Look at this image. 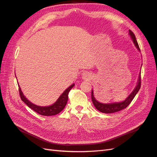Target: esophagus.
<instances>
[{"mask_svg": "<svg viewBox=\"0 0 157 157\" xmlns=\"http://www.w3.org/2000/svg\"><path fill=\"white\" fill-rule=\"evenodd\" d=\"M90 74H88V73H83V75H82V78H83L84 79L88 80V79L90 78Z\"/></svg>", "mask_w": 157, "mask_h": 157, "instance_id": "34e87169", "label": "esophagus"}]
</instances>
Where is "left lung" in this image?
Masks as SVG:
<instances>
[{
    "mask_svg": "<svg viewBox=\"0 0 157 157\" xmlns=\"http://www.w3.org/2000/svg\"><path fill=\"white\" fill-rule=\"evenodd\" d=\"M129 34L131 36V39H132L133 42H134L136 47L137 48V50H140L138 43H137L134 33H133L131 30H129ZM141 72H140V75H139L138 81H137L136 88H134V90H133L132 92L129 95V96H128V97L125 99V100L123 101L118 102V103H100V102L98 101L96 99H95L94 96L93 90H92V101L93 102V104L94 105L95 107H96L99 111H100L101 113L107 114V113H113L115 112H118V111L122 110V109L126 108L128 105H130V103L133 100V99L134 98L136 95L140 90V89L141 88Z\"/></svg>",
    "mask_w": 157,
    "mask_h": 157,
    "instance_id": "obj_1",
    "label": "left lung"
}]
</instances>
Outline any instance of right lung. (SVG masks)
Masks as SVG:
<instances>
[{
    "instance_id": "obj_1",
    "label": "right lung",
    "mask_w": 157,
    "mask_h": 157,
    "mask_svg": "<svg viewBox=\"0 0 157 157\" xmlns=\"http://www.w3.org/2000/svg\"><path fill=\"white\" fill-rule=\"evenodd\" d=\"M75 86V84H73L71 86L66 89L65 91L61 95L59 98L58 99L53 105L50 106H45V107H41L35 105V104L32 103L29 101L28 99L25 97L24 95L23 94V92L21 90L20 87L19 86V92H20V96L21 99V100L24 102L26 105L33 109V111L39 113V115H44V116H52L56 115L57 114L60 113L63 109L65 108L66 104L67 103L68 100V94L70 90L72 89V88Z\"/></svg>"
}]
</instances>
